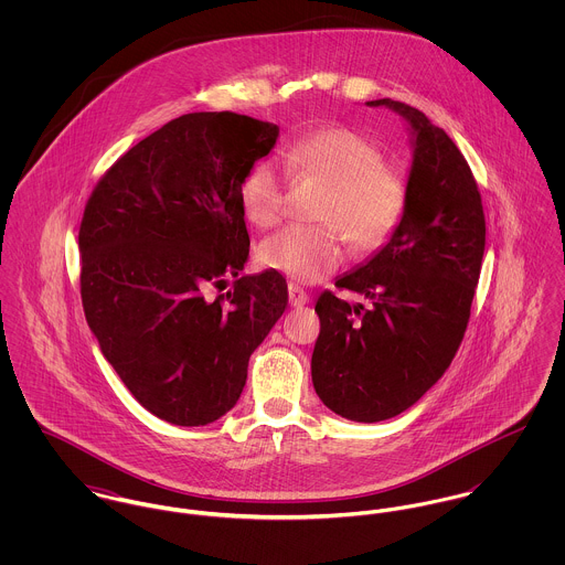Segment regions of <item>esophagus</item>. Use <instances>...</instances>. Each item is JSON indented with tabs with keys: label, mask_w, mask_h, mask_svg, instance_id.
<instances>
[{
	"label": "esophagus",
	"mask_w": 565,
	"mask_h": 565,
	"mask_svg": "<svg viewBox=\"0 0 565 565\" xmlns=\"http://www.w3.org/2000/svg\"><path fill=\"white\" fill-rule=\"evenodd\" d=\"M287 289H289V305L291 307H305L309 302V294L302 287L291 282Z\"/></svg>",
	"instance_id": "34e87169"
}]
</instances>
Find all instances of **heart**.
Wrapping results in <instances>:
<instances>
[{
    "label": "heart",
    "instance_id": "1",
    "mask_svg": "<svg viewBox=\"0 0 565 565\" xmlns=\"http://www.w3.org/2000/svg\"><path fill=\"white\" fill-rule=\"evenodd\" d=\"M285 161L300 173L318 175L330 191L320 217L328 224H294L258 247L263 267L296 282H320L348 252V235L359 247L385 242L403 217L406 184L383 162L374 141L350 128H323L285 150ZM287 184L271 161H258L242 180L245 217L258 228L276 226L285 215Z\"/></svg>",
    "mask_w": 565,
    "mask_h": 565
}]
</instances>
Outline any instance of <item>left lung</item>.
Wrapping results in <instances>:
<instances>
[{"mask_svg":"<svg viewBox=\"0 0 565 565\" xmlns=\"http://www.w3.org/2000/svg\"><path fill=\"white\" fill-rule=\"evenodd\" d=\"M365 104L406 124V202L390 239L334 282L370 307L318 298L311 376L332 413L372 424L417 403L452 363L481 276L484 215L470 164L439 126L390 97Z\"/></svg>","mask_w":565,"mask_h":565,"instance_id":"left-lung-1","label":"left lung"}]
</instances>
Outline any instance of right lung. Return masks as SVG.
I'll return each instance as SVG.
<instances>
[{"label":"right lung","mask_w":565,"mask_h":565,"mask_svg":"<svg viewBox=\"0 0 565 565\" xmlns=\"http://www.w3.org/2000/svg\"><path fill=\"white\" fill-rule=\"evenodd\" d=\"M280 128L189 113L139 141L97 182L82 217V307L104 359L150 413L206 426L242 396L249 354L287 309V282L242 276L239 186ZM236 285L206 301L213 284Z\"/></svg>","instance_id":"add662e5"}]
</instances>
